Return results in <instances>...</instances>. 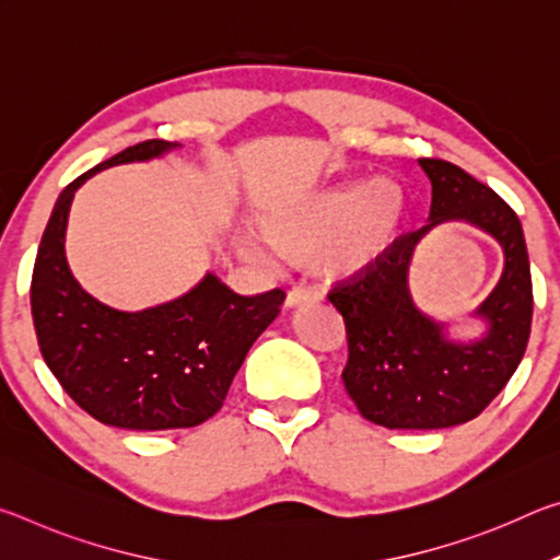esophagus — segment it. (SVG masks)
Masks as SVG:
<instances>
[{
  "label": "esophagus",
  "instance_id": "esophagus-1",
  "mask_svg": "<svg viewBox=\"0 0 560 560\" xmlns=\"http://www.w3.org/2000/svg\"><path fill=\"white\" fill-rule=\"evenodd\" d=\"M324 301V293L314 287H303V289H291L287 296V308H299V306H311V303Z\"/></svg>",
  "mask_w": 560,
  "mask_h": 560
}]
</instances>
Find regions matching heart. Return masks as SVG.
<instances>
[{
	"label": "heart",
	"instance_id": "obj_1",
	"mask_svg": "<svg viewBox=\"0 0 560 560\" xmlns=\"http://www.w3.org/2000/svg\"><path fill=\"white\" fill-rule=\"evenodd\" d=\"M410 222V195L393 177L340 183L273 207L257 222L261 242L289 261L316 259L330 279L350 281L381 267ZM257 252V246H252Z\"/></svg>",
	"mask_w": 560,
	"mask_h": 560
}]
</instances>
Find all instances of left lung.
I'll return each instance as SVG.
<instances>
[{"label":"left lung","instance_id":"obj_1","mask_svg":"<svg viewBox=\"0 0 560 560\" xmlns=\"http://www.w3.org/2000/svg\"><path fill=\"white\" fill-rule=\"evenodd\" d=\"M432 183L428 224L405 234L381 267L340 281L328 301L348 330L343 383L360 415L387 430H442L469 422L504 390L524 358L534 314L528 252L516 212L494 189L447 160L422 158ZM464 221L505 252V271L474 316L488 330L454 341L409 293L411 254L434 225Z\"/></svg>","mask_w":560,"mask_h":560}]
</instances>
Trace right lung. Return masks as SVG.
<instances>
[{
  "instance_id": "obj_1",
  "label": "right lung",
  "mask_w": 560,
  "mask_h": 560,
  "mask_svg": "<svg viewBox=\"0 0 560 560\" xmlns=\"http://www.w3.org/2000/svg\"><path fill=\"white\" fill-rule=\"evenodd\" d=\"M177 143L145 140L75 177L54 205L32 277L42 355L71 400L120 430L195 428L220 410L246 353L287 293L240 296L214 273L160 306L118 311L93 299L66 261L75 189L101 170L163 158Z\"/></svg>"
}]
</instances>
